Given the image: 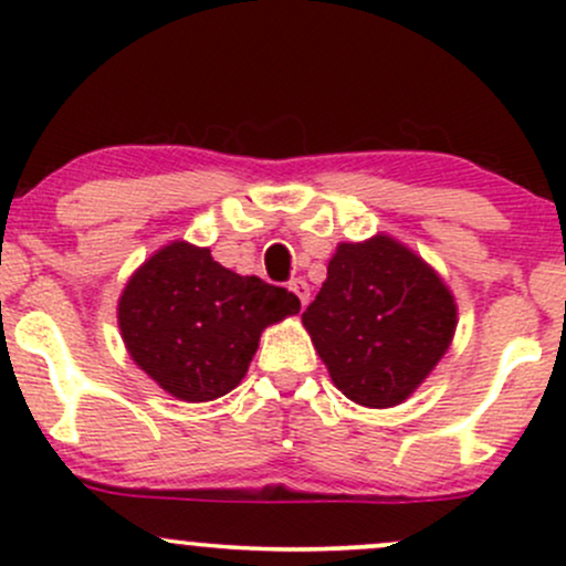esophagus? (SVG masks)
Instances as JSON below:
<instances>
[{
    "label": "esophagus",
    "mask_w": 566,
    "mask_h": 566,
    "mask_svg": "<svg viewBox=\"0 0 566 566\" xmlns=\"http://www.w3.org/2000/svg\"><path fill=\"white\" fill-rule=\"evenodd\" d=\"M290 290L295 292L297 297H301V305H308L311 287H308V282H305V279H292V282H290Z\"/></svg>",
    "instance_id": "34e87169"
}]
</instances>
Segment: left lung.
I'll use <instances>...</instances> for the list:
<instances>
[{"instance_id":"1","label":"left lung","mask_w":566,"mask_h":566,"mask_svg":"<svg viewBox=\"0 0 566 566\" xmlns=\"http://www.w3.org/2000/svg\"><path fill=\"white\" fill-rule=\"evenodd\" d=\"M303 327L350 401L386 409L439 365L458 327V305L423 258L378 233L337 244Z\"/></svg>"}]
</instances>
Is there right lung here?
Here are the masks:
<instances>
[{
	"label": "right lung",
	"instance_id": "1",
	"mask_svg": "<svg viewBox=\"0 0 566 566\" xmlns=\"http://www.w3.org/2000/svg\"><path fill=\"white\" fill-rule=\"evenodd\" d=\"M301 311L284 287L239 276L207 247L172 242L122 290V340L133 361L180 401H212L237 388L261 333Z\"/></svg>",
	"mask_w": 566,
	"mask_h": 566
}]
</instances>
